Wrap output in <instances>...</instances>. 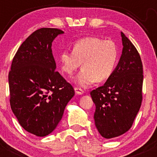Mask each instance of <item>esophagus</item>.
<instances>
[{"instance_id":"34e87169","label":"esophagus","mask_w":157,"mask_h":157,"mask_svg":"<svg viewBox=\"0 0 157 157\" xmlns=\"http://www.w3.org/2000/svg\"><path fill=\"white\" fill-rule=\"evenodd\" d=\"M75 93H76L77 94H78V95H82V94L84 93L83 90L80 89V88L75 87Z\"/></svg>"}]
</instances>
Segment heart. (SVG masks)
Listing matches in <instances>:
<instances>
[{"label":"heart","instance_id":"heart-1","mask_svg":"<svg viewBox=\"0 0 157 157\" xmlns=\"http://www.w3.org/2000/svg\"><path fill=\"white\" fill-rule=\"evenodd\" d=\"M119 52L112 40H105L94 37L77 40L71 50H64L60 55L63 71L72 75L80 66L82 69L75 80L82 87L86 88L96 82L109 79L117 63Z\"/></svg>","mask_w":157,"mask_h":157}]
</instances>
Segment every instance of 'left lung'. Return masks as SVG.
Listing matches in <instances>:
<instances>
[{"mask_svg":"<svg viewBox=\"0 0 157 157\" xmlns=\"http://www.w3.org/2000/svg\"><path fill=\"white\" fill-rule=\"evenodd\" d=\"M122 52L117 66L102 86L91 91L94 119L102 137L111 139L132 126L142 100L143 69L139 52L121 32Z\"/></svg>","mask_w":157,"mask_h":157,"instance_id":"8db88e82","label":"left lung"}]
</instances>
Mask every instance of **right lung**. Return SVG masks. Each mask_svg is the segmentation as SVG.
I'll use <instances>...</instances> for the list:
<instances>
[{
    "label": "right lung",
    "mask_w": 157,
    "mask_h": 157,
    "mask_svg": "<svg viewBox=\"0 0 157 157\" xmlns=\"http://www.w3.org/2000/svg\"><path fill=\"white\" fill-rule=\"evenodd\" d=\"M64 32L36 30L21 44L9 73L10 105L18 122L28 132L47 136L62 119L75 95L71 85L55 71L52 42Z\"/></svg>",
    "instance_id": "1"
}]
</instances>
